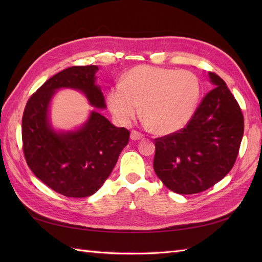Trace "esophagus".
<instances>
[{"label":"esophagus","instance_id":"34e87169","mask_svg":"<svg viewBox=\"0 0 262 262\" xmlns=\"http://www.w3.org/2000/svg\"><path fill=\"white\" fill-rule=\"evenodd\" d=\"M142 137H143V135L141 134V133H138L136 130H132V133H130L132 141H140V140H142Z\"/></svg>","mask_w":262,"mask_h":262}]
</instances>
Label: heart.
Here are the masks:
<instances>
[{
	"instance_id": "heart-1",
	"label": "heart",
	"mask_w": 262,
	"mask_h": 262,
	"mask_svg": "<svg viewBox=\"0 0 262 262\" xmlns=\"http://www.w3.org/2000/svg\"><path fill=\"white\" fill-rule=\"evenodd\" d=\"M199 94V81L191 72L138 65L110 89L108 107L116 121L124 126L130 125L142 110L147 127L169 135L191 119Z\"/></svg>"
}]
</instances>
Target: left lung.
Instances as JSON below:
<instances>
[{
	"mask_svg": "<svg viewBox=\"0 0 262 262\" xmlns=\"http://www.w3.org/2000/svg\"><path fill=\"white\" fill-rule=\"evenodd\" d=\"M209 91L181 130L155 138L153 168L163 185L181 194L198 193L221 181L237 158L244 132L240 105L213 72Z\"/></svg>",
	"mask_w": 262,
	"mask_h": 262,
	"instance_id": "left-lung-1",
	"label": "left lung"
}]
</instances>
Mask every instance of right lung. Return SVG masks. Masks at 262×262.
Returning <instances> with one entry per match:
<instances>
[{"label": "right lung", "mask_w": 262, "mask_h": 262, "mask_svg": "<svg viewBox=\"0 0 262 262\" xmlns=\"http://www.w3.org/2000/svg\"><path fill=\"white\" fill-rule=\"evenodd\" d=\"M98 66H72L47 80L28 100L22 116V148L27 164L39 180L66 197L97 192L115 168L129 140V130L116 127L92 110L75 130L57 132L49 121V105L59 89L81 91L89 103L105 109L96 84Z\"/></svg>", "instance_id": "add662e5"}]
</instances>
